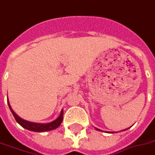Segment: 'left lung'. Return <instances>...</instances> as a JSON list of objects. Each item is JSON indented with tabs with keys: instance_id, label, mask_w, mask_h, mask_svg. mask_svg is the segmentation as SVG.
<instances>
[{
	"instance_id": "8db88e82",
	"label": "left lung",
	"mask_w": 155,
	"mask_h": 155,
	"mask_svg": "<svg viewBox=\"0 0 155 155\" xmlns=\"http://www.w3.org/2000/svg\"><path fill=\"white\" fill-rule=\"evenodd\" d=\"M96 130H99V129H96Z\"/></svg>"
}]
</instances>
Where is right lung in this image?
Returning <instances> with one entry per match:
<instances>
[{
  "instance_id": "obj_1",
  "label": "right lung",
  "mask_w": 155,
  "mask_h": 155,
  "mask_svg": "<svg viewBox=\"0 0 155 155\" xmlns=\"http://www.w3.org/2000/svg\"><path fill=\"white\" fill-rule=\"evenodd\" d=\"M8 103L9 108L12 111L13 116L15 117L16 122L18 124H20L23 128H25L26 130H31V131H35V132H45V131H49V130H52L56 129L58 127L61 125V124L62 123V120H63V110H61V114L60 116L58 117L57 119L54 121H52L51 123L48 124H38V123H32V122H29V121H26V120H22L21 118L15 114L14 111L12 110L11 105L9 104V101H7Z\"/></svg>"
}]
</instances>
